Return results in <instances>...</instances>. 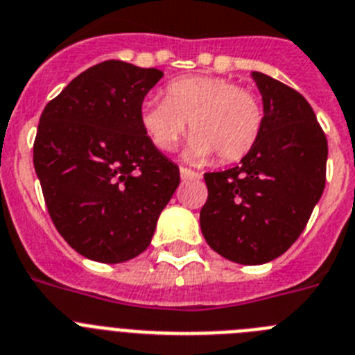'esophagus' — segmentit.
I'll use <instances>...</instances> for the list:
<instances>
[{
	"mask_svg": "<svg viewBox=\"0 0 355 355\" xmlns=\"http://www.w3.org/2000/svg\"><path fill=\"white\" fill-rule=\"evenodd\" d=\"M180 177L184 178V180H191V178H200V177H202V175L196 173V171H193V169L184 168V166H182V168H180Z\"/></svg>",
	"mask_w": 355,
	"mask_h": 355,
	"instance_id": "34e87169",
	"label": "esophagus"
}]
</instances>
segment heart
Returning <instances> with one entry per match:
<instances>
[{"instance_id": "b5f03b06", "label": "heart", "mask_w": 355, "mask_h": 355, "mask_svg": "<svg viewBox=\"0 0 355 355\" xmlns=\"http://www.w3.org/2000/svg\"><path fill=\"white\" fill-rule=\"evenodd\" d=\"M139 123L150 143L159 152H171L186 132L193 139L187 157L220 162L243 159L257 143L264 123V107L257 92L237 87L221 76H189L169 82L164 100H146L141 105Z\"/></svg>"}]
</instances>
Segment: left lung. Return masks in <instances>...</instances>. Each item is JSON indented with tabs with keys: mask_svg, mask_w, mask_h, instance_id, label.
I'll list each match as a JSON object with an SVG mask.
<instances>
[{
	"mask_svg": "<svg viewBox=\"0 0 355 355\" xmlns=\"http://www.w3.org/2000/svg\"><path fill=\"white\" fill-rule=\"evenodd\" d=\"M263 94L257 143L236 168L205 173L200 227L207 245L239 264L284 254L306 229L325 187L327 137L300 92L252 73Z\"/></svg>",
	"mask_w": 355,
	"mask_h": 355,
	"instance_id": "left-lung-1",
	"label": "left lung"
}]
</instances>
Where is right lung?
I'll use <instances>...</instances> for the list:
<instances>
[{
    "instance_id": "1",
    "label": "right lung",
    "mask_w": 355,
    "mask_h": 355,
    "mask_svg": "<svg viewBox=\"0 0 355 355\" xmlns=\"http://www.w3.org/2000/svg\"><path fill=\"white\" fill-rule=\"evenodd\" d=\"M155 67L105 60L71 80L44 107L33 168L51 221L80 255L125 263L144 252L180 171L139 123Z\"/></svg>"
}]
</instances>
